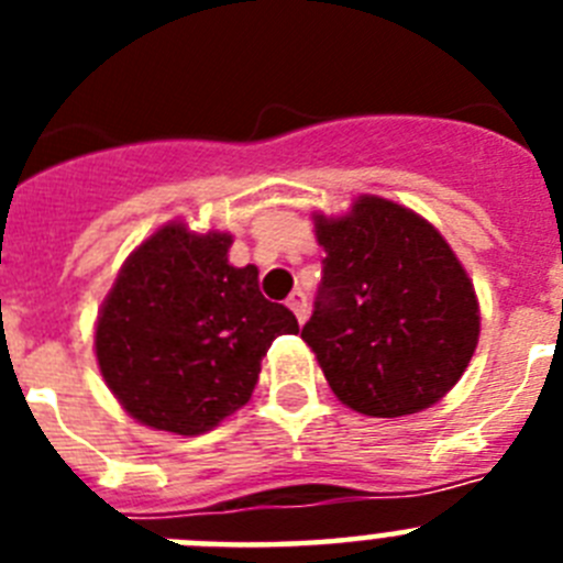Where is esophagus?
I'll return each mask as SVG.
<instances>
[{
  "mask_svg": "<svg viewBox=\"0 0 563 563\" xmlns=\"http://www.w3.org/2000/svg\"><path fill=\"white\" fill-rule=\"evenodd\" d=\"M287 307H290L292 316L298 318V324H305L307 312H310V307H307V296H305V292H292L290 301H287Z\"/></svg>",
  "mask_w": 563,
  "mask_h": 563,
  "instance_id": "34e87169",
  "label": "esophagus"
}]
</instances>
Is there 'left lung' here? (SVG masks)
<instances>
[{
  "label": "left lung",
  "instance_id": "8db88e82",
  "mask_svg": "<svg viewBox=\"0 0 563 563\" xmlns=\"http://www.w3.org/2000/svg\"><path fill=\"white\" fill-rule=\"evenodd\" d=\"M312 222L327 256L301 338L330 389L366 417L431 409L479 343V301L456 253L420 213L375 194Z\"/></svg>",
  "mask_w": 563,
  "mask_h": 563
}]
</instances>
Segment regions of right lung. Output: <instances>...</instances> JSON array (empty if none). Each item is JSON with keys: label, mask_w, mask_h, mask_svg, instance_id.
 <instances>
[{"label": "right lung", "mask_w": 563, "mask_h": 563, "mask_svg": "<svg viewBox=\"0 0 563 563\" xmlns=\"http://www.w3.org/2000/svg\"><path fill=\"white\" fill-rule=\"evenodd\" d=\"M231 245L228 231L168 222L129 253L98 310L103 383L148 429H217L251 400L271 343L298 332L296 316L258 292L256 265L228 262Z\"/></svg>", "instance_id": "obj_1"}]
</instances>
